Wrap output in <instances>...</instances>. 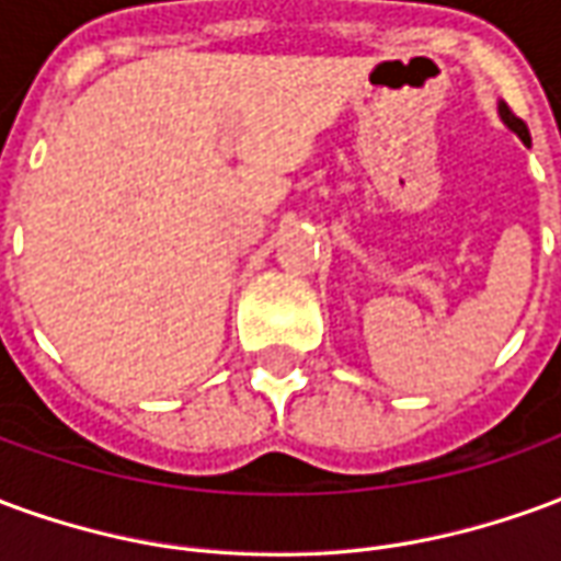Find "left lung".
<instances>
[{"mask_svg":"<svg viewBox=\"0 0 561 561\" xmlns=\"http://www.w3.org/2000/svg\"><path fill=\"white\" fill-rule=\"evenodd\" d=\"M499 114H502V119H505V126H507V128H514V131H517L519 140H523V144H531L529 128H526V123H523V119H519V116L514 114L511 107H507V104H499Z\"/></svg>","mask_w":561,"mask_h":561,"instance_id":"left-lung-1","label":"left lung"}]
</instances>
